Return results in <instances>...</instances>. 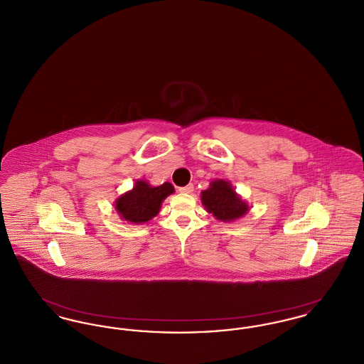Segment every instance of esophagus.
<instances>
[{
  "mask_svg": "<svg viewBox=\"0 0 364 364\" xmlns=\"http://www.w3.org/2000/svg\"><path fill=\"white\" fill-rule=\"evenodd\" d=\"M178 191H180L181 193H191V192L193 191V186H192V184H188V186H186V187H180Z\"/></svg>",
  "mask_w": 364,
  "mask_h": 364,
  "instance_id": "34e87169",
  "label": "esophagus"
}]
</instances>
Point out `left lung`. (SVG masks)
I'll return each instance as SVG.
<instances>
[{"label": "left lung", "instance_id": "obj_1", "mask_svg": "<svg viewBox=\"0 0 364 364\" xmlns=\"http://www.w3.org/2000/svg\"><path fill=\"white\" fill-rule=\"evenodd\" d=\"M200 199L208 213L223 223L242 218L250 208L242 196L233 190L232 184L221 178L211 181L208 190L202 191Z\"/></svg>", "mask_w": 364, "mask_h": 364}]
</instances>
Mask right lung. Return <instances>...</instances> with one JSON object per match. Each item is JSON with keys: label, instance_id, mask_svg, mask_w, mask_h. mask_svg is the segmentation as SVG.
<instances>
[{"label": "right lung", "instance_id": "add662e5", "mask_svg": "<svg viewBox=\"0 0 364 364\" xmlns=\"http://www.w3.org/2000/svg\"><path fill=\"white\" fill-rule=\"evenodd\" d=\"M173 192V186L171 183L151 187L147 181L138 180L132 190L116 199L114 208L124 221L136 225L144 224L156 217L165 198Z\"/></svg>", "mask_w": 364, "mask_h": 364}]
</instances>
